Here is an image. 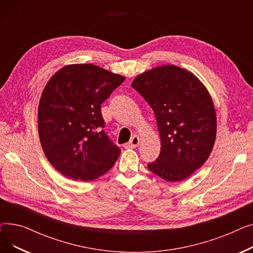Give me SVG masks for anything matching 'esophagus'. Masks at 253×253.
<instances>
[{
    "instance_id": "obj_1",
    "label": "esophagus",
    "mask_w": 253,
    "mask_h": 253,
    "mask_svg": "<svg viewBox=\"0 0 253 253\" xmlns=\"http://www.w3.org/2000/svg\"><path fill=\"white\" fill-rule=\"evenodd\" d=\"M139 142H140V138H139V136L134 135L133 137L131 138V140H130L128 143H126L125 148H131V149H134V148L138 147V145H139Z\"/></svg>"
}]
</instances>
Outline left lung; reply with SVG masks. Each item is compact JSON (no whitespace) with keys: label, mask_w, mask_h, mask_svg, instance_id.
<instances>
[{"label":"left lung","mask_w":253,"mask_h":253,"mask_svg":"<svg viewBox=\"0 0 253 253\" xmlns=\"http://www.w3.org/2000/svg\"><path fill=\"white\" fill-rule=\"evenodd\" d=\"M154 111L161 153L149 169L168 182L191 176L209 158L216 137V113L205 85L192 72L165 64L131 83Z\"/></svg>","instance_id":"left-lung-1"}]
</instances>
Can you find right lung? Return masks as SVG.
Masks as SVG:
<instances>
[{"instance_id": "1", "label": "right lung", "mask_w": 253, "mask_h": 253, "mask_svg": "<svg viewBox=\"0 0 253 253\" xmlns=\"http://www.w3.org/2000/svg\"><path fill=\"white\" fill-rule=\"evenodd\" d=\"M125 77L87 63L68 64L46 84L38 109L40 141L48 161L74 180L108 172L121 154L106 135L101 103Z\"/></svg>"}]
</instances>
